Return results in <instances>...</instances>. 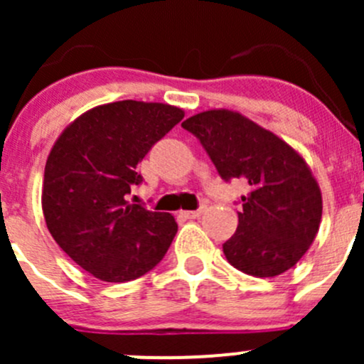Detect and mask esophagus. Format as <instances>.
<instances>
[{"label":"esophagus","instance_id":"esophagus-1","mask_svg":"<svg viewBox=\"0 0 364 364\" xmlns=\"http://www.w3.org/2000/svg\"><path fill=\"white\" fill-rule=\"evenodd\" d=\"M204 209H205V205H200L199 209H196V211H183L181 215L185 216V218H188V220H192V218H199L200 215H203L204 213Z\"/></svg>","mask_w":364,"mask_h":364}]
</instances>
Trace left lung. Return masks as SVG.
Returning <instances> with one entry per match:
<instances>
[{
	"instance_id": "8db88e82",
	"label": "left lung",
	"mask_w": 364,
	"mask_h": 364,
	"mask_svg": "<svg viewBox=\"0 0 364 364\" xmlns=\"http://www.w3.org/2000/svg\"><path fill=\"white\" fill-rule=\"evenodd\" d=\"M181 127L199 139L223 181L248 185L236 232L223 243L227 260L259 278L294 267L322 216L321 190L304 160L274 134L225 109L196 114Z\"/></svg>"
}]
</instances>
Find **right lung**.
Wrapping results in <instances>:
<instances>
[{"mask_svg":"<svg viewBox=\"0 0 364 364\" xmlns=\"http://www.w3.org/2000/svg\"><path fill=\"white\" fill-rule=\"evenodd\" d=\"M185 112L123 100L95 107L60 135L43 172L49 232L70 259L104 282H130L164 259L178 232L171 213L128 204L139 161Z\"/></svg>","mask_w":364,"mask_h":364,"instance_id":"right-lung-1","label":"right lung"}]
</instances>
